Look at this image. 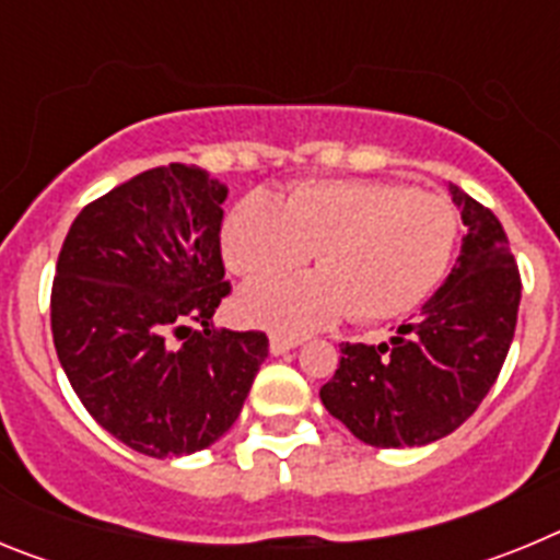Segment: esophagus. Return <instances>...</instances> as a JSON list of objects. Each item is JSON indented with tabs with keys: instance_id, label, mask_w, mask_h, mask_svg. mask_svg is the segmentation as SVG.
Instances as JSON below:
<instances>
[{
	"instance_id": "34e87169",
	"label": "esophagus",
	"mask_w": 560,
	"mask_h": 560,
	"mask_svg": "<svg viewBox=\"0 0 560 560\" xmlns=\"http://www.w3.org/2000/svg\"><path fill=\"white\" fill-rule=\"evenodd\" d=\"M296 345H300V339L296 336H285V334H269V350L275 355H283L289 353V350H294Z\"/></svg>"
}]
</instances>
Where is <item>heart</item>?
<instances>
[{
    "instance_id": "1",
    "label": "heart",
    "mask_w": 560,
    "mask_h": 560,
    "mask_svg": "<svg viewBox=\"0 0 560 560\" xmlns=\"http://www.w3.org/2000/svg\"><path fill=\"white\" fill-rule=\"evenodd\" d=\"M457 230L443 196L398 182H308L283 205L266 192L237 201L224 257L244 280H275L319 249L325 269L237 296L249 323L305 334L350 314L384 323L427 303L452 266Z\"/></svg>"
}]
</instances>
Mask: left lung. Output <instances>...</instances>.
Returning <instances> with one entry per match:
<instances>
[{
	"mask_svg": "<svg viewBox=\"0 0 560 560\" xmlns=\"http://www.w3.org/2000/svg\"><path fill=\"white\" fill-rule=\"evenodd\" d=\"M465 235L446 283L381 345H341L325 409L375 448L427 446L477 412L516 330L522 277L502 224L448 185Z\"/></svg>",
	"mask_w": 560,
	"mask_h": 560,
	"instance_id": "1",
	"label": "left lung"
}]
</instances>
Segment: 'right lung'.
I'll return each mask as SVG.
<instances>
[{
  "label": "right lung",
  "mask_w": 560,
  "mask_h": 560,
  "mask_svg": "<svg viewBox=\"0 0 560 560\" xmlns=\"http://www.w3.org/2000/svg\"><path fill=\"white\" fill-rule=\"evenodd\" d=\"M224 199L201 167H151L83 207L58 255V361L86 412L148 457L224 438L269 355L260 330L212 328L230 294Z\"/></svg>",
  "instance_id": "right-lung-1"
}]
</instances>
